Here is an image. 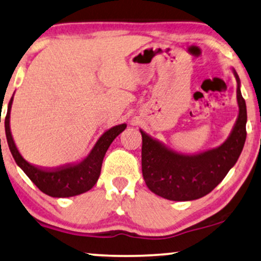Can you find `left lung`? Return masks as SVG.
<instances>
[{
    "label": "left lung",
    "mask_w": 261,
    "mask_h": 261,
    "mask_svg": "<svg viewBox=\"0 0 261 261\" xmlns=\"http://www.w3.org/2000/svg\"><path fill=\"white\" fill-rule=\"evenodd\" d=\"M237 80L238 119L227 140L215 148L183 154L167 147L140 129L142 135L141 166L147 188L170 201H194L208 195L219 185L240 156L246 141L247 109Z\"/></svg>",
    "instance_id": "left-lung-1"
}]
</instances>
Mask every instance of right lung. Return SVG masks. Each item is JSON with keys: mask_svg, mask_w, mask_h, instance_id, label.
<instances>
[{"mask_svg": "<svg viewBox=\"0 0 261 261\" xmlns=\"http://www.w3.org/2000/svg\"><path fill=\"white\" fill-rule=\"evenodd\" d=\"M13 99L14 95L10 98L8 110H7L5 121L6 137L13 158L15 159L21 170L37 185L39 190L51 197H72V196L84 194L90 190L97 183L107 149L109 148L114 139L121 132L126 129L127 124H117L105 132L99 137L90 153L82 162L77 164H67V165L57 167V169L42 170L24 160L14 142L12 132H10V109H12Z\"/></svg>", "mask_w": 261, "mask_h": 261, "instance_id": "right-lung-1", "label": "right lung"}]
</instances>
